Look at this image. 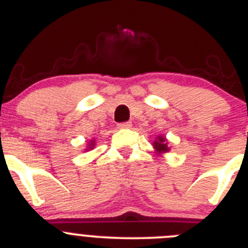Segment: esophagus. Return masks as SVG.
<instances>
[{
    "mask_svg": "<svg viewBox=\"0 0 248 248\" xmlns=\"http://www.w3.org/2000/svg\"><path fill=\"white\" fill-rule=\"evenodd\" d=\"M132 127V124L131 122H122V124H119V128H131Z\"/></svg>",
    "mask_w": 248,
    "mask_h": 248,
    "instance_id": "1",
    "label": "esophagus"
}]
</instances>
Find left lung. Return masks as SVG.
<instances>
[{"label": "left lung", "instance_id": "8db88e82", "mask_svg": "<svg viewBox=\"0 0 248 248\" xmlns=\"http://www.w3.org/2000/svg\"><path fill=\"white\" fill-rule=\"evenodd\" d=\"M152 146H153L155 152L157 153L158 155H163L164 153H168V152L170 151V148H169V146H168V140H167V138L162 135L157 136V137L155 138V140H153Z\"/></svg>", "mask_w": 248, "mask_h": 248}]
</instances>
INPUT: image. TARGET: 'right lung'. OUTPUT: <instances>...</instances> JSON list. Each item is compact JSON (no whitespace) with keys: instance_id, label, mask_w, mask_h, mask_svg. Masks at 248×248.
Returning <instances> with one entry per match:
<instances>
[{"instance_id":"1","label":"right lung","mask_w":248,"mask_h":248,"mask_svg":"<svg viewBox=\"0 0 248 248\" xmlns=\"http://www.w3.org/2000/svg\"><path fill=\"white\" fill-rule=\"evenodd\" d=\"M95 143H96V140H91L90 142H89V143L86 144V148L84 149V151L89 152V151H91V149H93V148H95Z\"/></svg>"}]
</instances>
